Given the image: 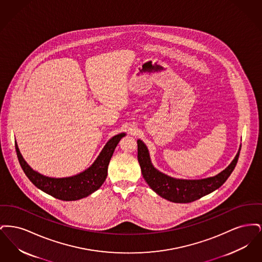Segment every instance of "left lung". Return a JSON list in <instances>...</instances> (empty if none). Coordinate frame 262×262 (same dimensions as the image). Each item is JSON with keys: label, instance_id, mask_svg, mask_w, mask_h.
<instances>
[{"label": "left lung", "instance_id": "obj_1", "mask_svg": "<svg viewBox=\"0 0 262 262\" xmlns=\"http://www.w3.org/2000/svg\"><path fill=\"white\" fill-rule=\"evenodd\" d=\"M239 150L234 160L219 174L200 180H185L176 179L157 170L151 162L146 145L142 140L137 139V159L145 182L158 195L174 203L192 202L221 187L234 171Z\"/></svg>", "mask_w": 262, "mask_h": 262}]
</instances>
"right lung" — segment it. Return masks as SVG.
I'll use <instances>...</instances> for the list:
<instances>
[{"label":"right lung","mask_w":262,"mask_h":262,"mask_svg":"<svg viewBox=\"0 0 262 262\" xmlns=\"http://www.w3.org/2000/svg\"><path fill=\"white\" fill-rule=\"evenodd\" d=\"M125 136L122 133L110 138L90 167L79 174L66 178H51L34 171L24 159L16 141L15 151L24 172L35 187L58 200L72 201L86 198L103 185L115 148Z\"/></svg>","instance_id":"right-lung-1"}]
</instances>
